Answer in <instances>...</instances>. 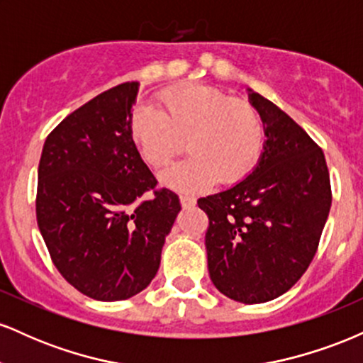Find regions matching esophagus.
<instances>
[{
  "label": "esophagus",
  "mask_w": 363,
  "mask_h": 363,
  "mask_svg": "<svg viewBox=\"0 0 363 363\" xmlns=\"http://www.w3.org/2000/svg\"><path fill=\"white\" fill-rule=\"evenodd\" d=\"M179 199H181L182 208H191V206L196 205V199L189 194H181V196H179Z\"/></svg>",
  "instance_id": "esophagus-1"
}]
</instances>
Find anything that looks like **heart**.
I'll return each instance as SVG.
<instances>
[{
	"label": "heart",
	"instance_id": "obj_1",
	"mask_svg": "<svg viewBox=\"0 0 363 363\" xmlns=\"http://www.w3.org/2000/svg\"><path fill=\"white\" fill-rule=\"evenodd\" d=\"M160 111L138 106L129 135L153 170H162L182 150L191 157L164 174L169 186L194 191L211 182L230 186L259 164L264 150L261 114L245 101L203 83L174 86L158 95Z\"/></svg>",
	"mask_w": 363,
	"mask_h": 363
}]
</instances>
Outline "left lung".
<instances>
[{
    "mask_svg": "<svg viewBox=\"0 0 363 363\" xmlns=\"http://www.w3.org/2000/svg\"><path fill=\"white\" fill-rule=\"evenodd\" d=\"M264 123L257 167L230 189L198 199L208 215V272L228 298L262 303L295 285L318 252L331 208L323 150L280 107L251 91Z\"/></svg>",
    "mask_w": 363,
    "mask_h": 363,
    "instance_id": "left-lung-1",
    "label": "left lung"
}]
</instances>
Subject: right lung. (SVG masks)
<instances>
[{
    "mask_svg": "<svg viewBox=\"0 0 363 363\" xmlns=\"http://www.w3.org/2000/svg\"><path fill=\"white\" fill-rule=\"evenodd\" d=\"M136 94L126 82L83 104L49 133L39 162L35 215L54 266L102 302L147 289L181 210L129 135Z\"/></svg>",
    "mask_w": 363,
    "mask_h": 363,
    "instance_id": "add662e5",
    "label": "right lung"
}]
</instances>
